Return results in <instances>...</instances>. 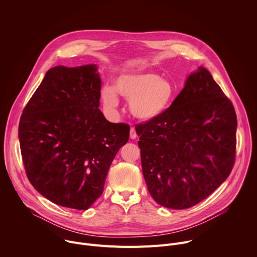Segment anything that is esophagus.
<instances>
[{
	"mask_svg": "<svg viewBox=\"0 0 257 257\" xmlns=\"http://www.w3.org/2000/svg\"><path fill=\"white\" fill-rule=\"evenodd\" d=\"M137 137V134H136V130L132 127L131 129H130V138L131 139H135Z\"/></svg>",
	"mask_w": 257,
	"mask_h": 257,
	"instance_id": "obj_1",
	"label": "esophagus"
}]
</instances>
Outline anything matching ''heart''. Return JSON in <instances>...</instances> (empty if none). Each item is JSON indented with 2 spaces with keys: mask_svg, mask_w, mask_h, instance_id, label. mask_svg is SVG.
<instances>
[{
  "mask_svg": "<svg viewBox=\"0 0 257 257\" xmlns=\"http://www.w3.org/2000/svg\"><path fill=\"white\" fill-rule=\"evenodd\" d=\"M129 100L131 115L142 122H152L170 107L175 87L173 83L154 72L124 73L115 80L114 88L104 86L100 96L105 107L114 109L119 104L116 93Z\"/></svg>",
  "mask_w": 257,
  "mask_h": 257,
  "instance_id": "obj_1",
  "label": "heart"
}]
</instances>
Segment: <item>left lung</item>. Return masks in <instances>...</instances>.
I'll return each mask as SVG.
<instances>
[{
    "mask_svg": "<svg viewBox=\"0 0 257 257\" xmlns=\"http://www.w3.org/2000/svg\"><path fill=\"white\" fill-rule=\"evenodd\" d=\"M236 130L231 100L198 67L163 116L136 126L142 173L156 202L184 209L210 195L233 169Z\"/></svg>",
    "mask_w": 257,
    "mask_h": 257,
    "instance_id": "obj_1",
    "label": "left lung"
}]
</instances>
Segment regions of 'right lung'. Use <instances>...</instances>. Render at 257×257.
Returning <instances> with one entry per match:
<instances>
[{
    "instance_id": "1",
    "label": "right lung",
    "mask_w": 257,
    "mask_h": 257,
    "mask_svg": "<svg viewBox=\"0 0 257 257\" xmlns=\"http://www.w3.org/2000/svg\"><path fill=\"white\" fill-rule=\"evenodd\" d=\"M95 64L50 69L20 118L18 137L31 185L50 201L88 209L130 127L108 122L98 108Z\"/></svg>"
}]
</instances>
